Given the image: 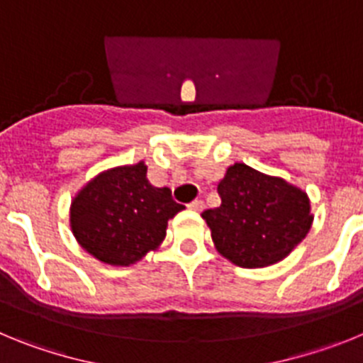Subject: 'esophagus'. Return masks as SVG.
Here are the masks:
<instances>
[{
	"label": "esophagus",
	"mask_w": 363,
	"mask_h": 363,
	"mask_svg": "<svg viewBox=\"0 0 363 363\" xmlns=\"http://www.w3.org/2000/svg\"><path fill=\"white\" fill-rule=\"evenodd\" d=\"M203 207H205V203L201 200H194L189 203V209H192V211H203Z\"/></svg>",
	"instance_id": "34e87169"
}]
</instances>
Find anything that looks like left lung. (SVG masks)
Listing matches in <instances>:
<instances>
[{"label":"left lung","mask_w":363,"mask_h":363,"mask_svg":"<svg viewBox=\"0 0 363 363\" xmlns=\"http://www.w3.org/2000/svg\"><path fill=\"white\" fill-rule=\"evenodd\" d=\"M221 205L207 209L218 252L240 267L277 264L306 238L313 223L309 198L281 178L234 163L218 184Z\"/></svg>","instance_id":"left-lung-1"}]
</instances>
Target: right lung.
<instances>
[{
	"label": "right lung",
	"instance_id": "1",
	"mask_svg": "<svg viewBox=\"0 0 363 363\" xmlns=\"http://www.w3.org/2000/svg\"><path fill=\"white\" fill-rule=\"evenodd\" d=\"M182 209L171 189L149 184L140 162L89 182L74 198L70 227L79 245L99 262L130 265L163 242L167 221Z\"/></svg>",
	"mask_w": 363,
	"mask_h": 363
}]
</instances>
